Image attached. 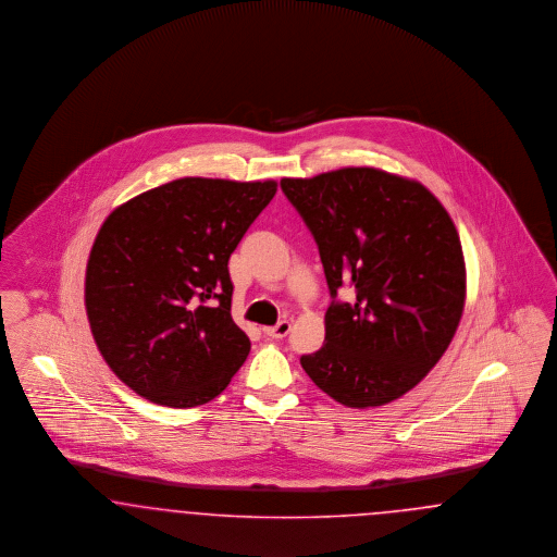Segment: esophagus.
Instances as JSON below:
<instances>
[{"label":"esophagus","mask_w":557,"mask_h":557,"mask_svg":"<svg viewBox=\"0 0 557 557\" xmlns=\"http://www.w3.org/2000/svg\"><path fill=\"white\" fill-rule=\"evenodd\" d=\"M290 322L287 320H281L276 326H267L264 329V335L270 339H285L289 335Z\"/></svg>","instance_id":"esophagus-1"}]
</instances>
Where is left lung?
Listing matches in <instances>:
<instances>
[{
    "instance_id": "left-lung-1",
    "label": "left lung",
    "mask_w": 557,
    "mask_h": 557,
    "mask_svg": "<svg viewBox=\"0 0 557 557\" xmlns=\"http://www.w3.org/2000/svg\"><path fill=\"white\" fill-rule=\"evenodd\" d=\"M324 267V345L301 366L347 408L416 387L456 335L466 299L460 237L424 185L376 169L283 178ZM350 293L341 302L336 293Z\"/></svg>"
}]
</instances>
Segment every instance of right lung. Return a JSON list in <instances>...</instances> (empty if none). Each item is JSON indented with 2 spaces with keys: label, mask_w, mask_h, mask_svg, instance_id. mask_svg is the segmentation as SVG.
Returning <instances> with one entry per match:
<instances>
[{
  "label": "right lung",
  "mask_w": 557,
  "mask_h": 557,
  "mask_svg": "<svg viewBox=\"0 0 557 557\" xmlns=\"http://www.w3.org/2000/svg\"><path fill=\"white\" fill-rule=\"evenodd\" d=\"M274 181L178 178L119 206L97 233L85 306L106 363L153 404L212 401L251 343L233 322L228 258Z\"/></svg>",
  "instance_id": "right-lung-1"
}]
</instances>
